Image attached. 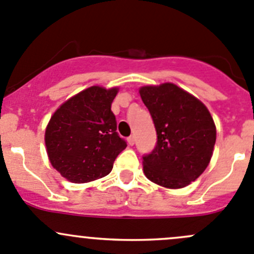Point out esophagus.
<instances>
[{
    "instance_id": "obj_1",
    "label": "esophagus",
    "mask_w": 254,
    "mask_h": 254,
    "mask_svg": "<svg viewBox=\"0 0 254 254\" xmlns=\"http://www.w3.org/2000/svg\"><path fill=\"white\" fill-rule=\"evenodd\" d=\"M127 144H129L130 146H132V145L135 144V136H129V137H127Z\"/></svg>"
}]
</instances>
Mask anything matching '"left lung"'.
Instances as JSON below:
<instances>
[{"label": "left lung", "mask_w": 254, "mask_h": 254, "mask_svg": "<svg viewBox=\"0 0 254 254\" xmlns=\"http://www.w3.org/2000/svg\"><path fill=\"white\" fill-rule=\"evenodd\" d=\"M157 134L150 154L142 156L145 176L181 189L206 170L216 142V127L203 103L172 83L140 88Z\"/></svg>", "instance_id": "obj_1"}]
</instances>
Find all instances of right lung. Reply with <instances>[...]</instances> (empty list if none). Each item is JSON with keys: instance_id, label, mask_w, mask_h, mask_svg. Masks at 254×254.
I'll return each mask as SVG.
<instances>
[{"instance_id": "right-lung-1", "label": "right lung", "mask_w": 254, "mask_h": 254, "mask_svg": "<svg viewBox=\"0 0 254 254\" xmlns=\"http://www.w3.org/2000/svg\"><path fill=\"white\" fill-rule=\"evenodd\" d=\"M118 88L90 87L56 110L44 135L49 161L74 184L107 176L127 141L117 132L112 103Z\"/></svg>"}]
</instances>
